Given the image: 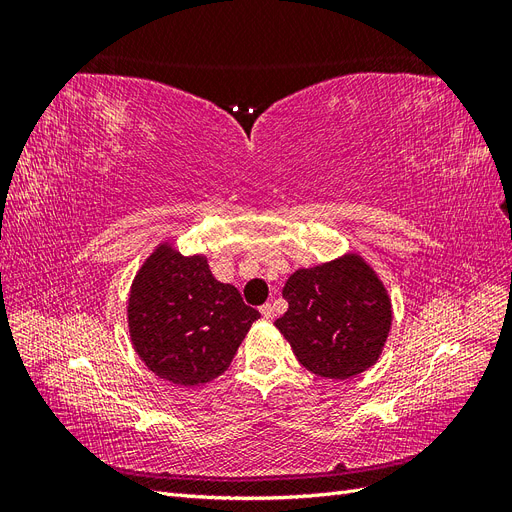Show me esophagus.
I'll return each instance as SVG.
<instances>
[{"label": "esophagus", "mask_w": 512, "mask_h": 512, "mask_svg": "<svg viewBox=\"0 0 512 512\" xmlns=\"http://www.w3.org/2000/svg\"><path fill=\"white\" fill-rule=\"evenodd\" d=\"M260 314H262V318H273V305L271 303H265L260 307Z\"/></svg>", "instance_id": "34e87169"}]
</instances>
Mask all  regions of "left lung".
Listing matches in <instances>:
<instances>
[{"mask_svg":"<svg viewBox=\"0 0 512 512\" xmlns=\"http://www.w3.org/2000/svg\"><path fill=\"white\" fill-rule=\"evenodd\" d=\"M282 294L288 312L275 327L312 374L346 380L378 361L391 329V301L361 258L299 269Z\"/></svg>","mask_w":512,"mask_h":512,"instance_id":"8db88e82","label":"left lung"}]
</instances>
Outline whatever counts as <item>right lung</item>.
I'll return each mask as SVG.
<instances>
[{"label":"right lung","mask_w":512,"mask_h":512,"mask_svg":"<svg viewBox=\"0 0 512 512\" xmlns=\"http://www.w3.org/2000/svg\"><path fill=\"white\" fill-rule=\"evenodd\" d=\"M235 286L215 280L203 256L160 245L138 271L128 301L134 350L160 378L205 384L228 369L258 320Z\"/></svg>","instance_id":"obj_1"}]
</instances>
